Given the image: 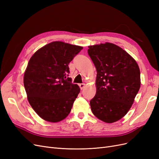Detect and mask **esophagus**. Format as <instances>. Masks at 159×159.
<instances>
[{"label": "esophagus", "instance_id": "obj_1", "mask_svg": "<svg viewBox=\"0 0 159 159\" xmlns=\"http://www.w3.org/2000/svg\"><path fill=\"white\" fill-rule=\"evenodd\" d=\"M79 86H80V88L81 89H83L85 88V84H80L79 85Z\"/></svg>", "mask_w": 159, "mask_h": 159}]
</instances>
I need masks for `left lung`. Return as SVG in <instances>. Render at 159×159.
I'll list each match as a JSON object with an SVG mask.
<instances>
[{"label":"left lung","mask_w":159,"mask_h":159,"mask_svg":"<svg viewBox=\"0 0 159 159\" xmlns=\"http://www.w3.org/2000/svg\"><path fill=\"white\" fill-rule=\"evenodd\" d=\"M88 52L97 70L91 111L105 123L116 122L127 113L140 88L139 66L126 51L112 43L89 46Z\"/></svg>","instance_id":"obj_1"}]
</instances>
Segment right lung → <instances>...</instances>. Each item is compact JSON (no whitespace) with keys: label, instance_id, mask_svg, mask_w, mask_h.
I'll use <instances>...</instances> for the list:
<instances>
[{"label":"right lung","instance_id":"add662e5","mask_svg":"<svg viewBox=\"0 0 159 159\" xmlns=\"http://www.w3.org/2000/svg\"><path fill=\"white\" fill-rule=\"evenodd\" d=\"M83 47L56 41L37 50L24 75L28 102L45 121L56 123L71 111L80 88L68 78V64Z\"/></svg>","mask_w":159,"mask_h":159}]
</instances>
